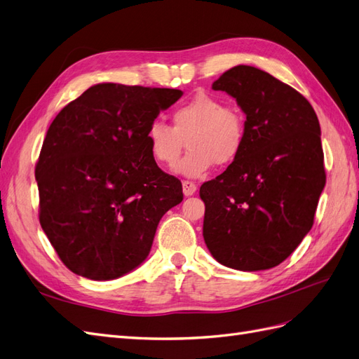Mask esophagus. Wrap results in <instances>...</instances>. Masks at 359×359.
I'll list each match as a JSON object with an SVG mask.
<instances>
[{"label":"esophagus","mask_w":359,"mask_h":359,"mask_svg":"<svg viewBox=\"0 0 359 359\" xmlns=\"http://www.w3.org/2000/svg\"><path fill=\"white\" fill-rule=\"evenodd\" d=\"M198 187L196 184L191 182V181H182V193L186 194V196H191V194L196 193Z\"/></svg>","instance_id":"1"}]
</instances>
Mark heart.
Wrapping results in <instances>:
<instances>
[{
  "instance_id": "1",
  "label": "heart",
  "mask_w": 359,
  "mask_h": 359,
  "mask_svg": "<svg viewBox=\"0 0 359 359\" xmlns=\"http://www.w3.org/2000/svg\"><path fill=\"white\" fill-rule=\"evenodd\" d=\"M172 127L160 121L147 130L151 157L158 165L173 168L182 152L183 139L191 151L175 170L187 178H202L215 163L231 165L245 145V119L235 107L224 106L212 94L199 93L172 111Z\"/></svg>"
}]
</instances>
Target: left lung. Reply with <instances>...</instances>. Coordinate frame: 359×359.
Segmentation results:
<instances>
[{
	"label": "left lung",
	"instance_id": "1",
	"mask_svg": "<svg viewBox=\"0 0 359 359\" xmlns=\"http://www.w3.org/2000/svg\"><path fill=\"white\" fill-rule=\"evenodd\" d=\"M245 114V145L201 187L203 240L224 266H277L304 240L325 187L316 112L306 97L269 73L236 66L212 83Z\"/></svg>",
	"mask_w": 359,
	"mask_h": 359
}]
</instances>
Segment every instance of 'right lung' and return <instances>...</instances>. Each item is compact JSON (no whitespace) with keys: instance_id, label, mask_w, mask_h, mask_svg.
<instances>
[{"instance_id":"add662e5","label":"right lung","mask_w":359,"mask_h":359,"mask_svg":"<svg viewBox=\"0 0 359 359\" xmlns=\"http://www.w3.org/2000/svg\"><path fill=\"white\" fill-rule=\"evenodd\" d=\"M181 90L97 83L53 119L36 165L39 219L72 273L114 280L149 255L181 181L151 157L147 130Z\"/></svg>"}]
</instances>
